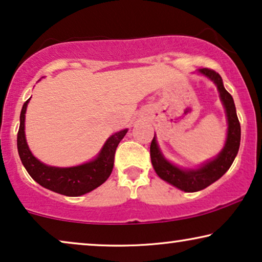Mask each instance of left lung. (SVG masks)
Here are the masks:
<instances>
[{"instance_id":"obj_1","label":"left lung","mask_w":262,"mask_h":262,"mask_svg":"<svg viewBox=\"0 0 262 262\" xmlns=\"http://www.w3.org/2000/svg\"><path fill=\"white\" fill-rule=\"evenodd\" d=\"M199 73L213 81L220 92L221 100L223 102L228 119V135L224 148L218 154L216 159L204 163L196 169H181L164 159L155 136L150 144V157H151V163L156 174L162 180L169 182L170 185L185 192L202 191L223 177L234 162L238 152L239 141H241V125H239L237 114H236L234 99L224 88L221 75L212 69H207V68L199 69Z\"/></svg>"}]
</instances>
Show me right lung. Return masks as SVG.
Returning <instances> with one entry per match:
<instances>
[{"label":"right lung","instance_id":"1","mask_svg":"<svg viewBox=\"0 0 262 262\" xmlns=\"http://www.w3.org/2000/svg\"><path fill=\"white\" fill-rule=\"evenodd\" d=\"M28 101L30 99L24 103L20 114L17 151H19L21 162L31 178L42 187L67 196L85 194L102 185L112 173L114 154H116L118 144L126 135L127 128L111 136L106 141L105 145L102 146L99 155L91 162L68 168L46 166L33 156L25 137V113H26Z\"/></svg>","mask_w":262,"mask_h":262}]
</instances>
